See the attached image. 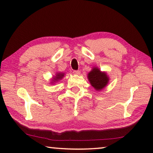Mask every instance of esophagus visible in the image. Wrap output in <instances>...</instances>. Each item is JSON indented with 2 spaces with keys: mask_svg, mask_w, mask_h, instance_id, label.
<instances>
[{
  "mask_svg": "<svg viewBox=\"0 0 153 153\" xmlns=\"http://www.w3.org/2000/svg\"><path fill=\"white\" fill-rule=\"evenodd\" d=\"M73 72L75 74H79L80 73H81V71H74Z\"/></svg>",
  "mask_w": 153,
  "mask_h": 153,
  "instance_id": "esophagus-1",
  "label": "esophagus"
}]
</instances>
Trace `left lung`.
Here are the masks:
<instances>
[{
    "label": "left lung",
    "instance_id": "1",
    "mask_svg": "<svg viewBox=\"0 0 153 153\" xmlns=\"http://www.w3.org/2000/svg\"><path fill=\"white\" fill-rule=\"evenodd\" d=\"M89 82L96 91H100L108 85L109 78L105 72L100 71L98 68L95 67L87 74Z\"/></svg>",
    "mask_w": 153,
    "mask_h": 153
}]
</instances>
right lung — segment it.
Returning a JSON list of instances; mask_svg holds the SVG:
<instances>
[{
  "instance_id": "obj_1",
  "label": "right lung",
  "mask_w": 153,
  "mask_h": 153,
  "mask_svg": "<svg viewBox=\"0 0 153 153\" xmlns=\"http://www.w3.org/2000/svg\"><path fill=\"white\" fill-rule=\"evenodd\" d=\"M64 76V73H62V72H57L56 75L54 77H53V79L51 80V83H54L57 81H58L59 80H61L63 77Z\"/></svg>"
}]
</instances>
